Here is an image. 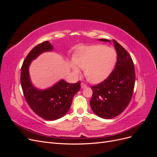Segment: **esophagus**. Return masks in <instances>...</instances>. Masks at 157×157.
<instances>
[{
    "mask_svg": "<svg viewBox=\"0 0 157 157\" xmlns=\"http://www.w3.org/2000/svg\"><path fill=\"white\" fill-rule=\"evenodd\" d=\"M80 86H81V88H82V89H84V88H86L87 87L86 85L84 83H83V82H82L81 84H80Z\"/></svg>",
    "mask_w": 157,
    "mask_h": 157,
    "instance_id": "34e87169",
    "label": "esophagus"
}]
</instances>
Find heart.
<instances>
[{"mask_svg": "<svg viewBox=\"0 0 157 157\" xmlns=\"http://www.w3.org/2000/svg\"><path fill=\"white\" fill-rule=\"evenodd\" d=\"M117 62L115 50L104 45L82 46L76 52L71 68L75 74L84 69V75L90 82L100 83L113 71Z\"/></svg>", "mask_w": 157, "mask_h": 157, "instance_id": "obj_1", "label": "heart"}]
</instances>
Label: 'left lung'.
Instances as JSON below:
<instances>
[{"instance_id":"8db88e82","label":"left lung","mask_w":157,"mask_h":157,"mask_svg":"<svg viewBox=\"0 0 157 157\" xmlns=\"http://www.w3.org/2000/svg\"><path fill=\"white\" fill-rule=\"evenodd\" d=\"M99 40L111 42L107 39ZM113 42L117 55L115 67L104 81L91 86L93 94L90 101L93 112L105 119L115 117L124 111L132 99L136 80L131 56L116 40Z\"/></svg>"}]
</instances>
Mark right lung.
<instances>
[{"mask_svg": "<svg viewBox=\"0 0 157 157\" xmlns=\"http://www.w3.org/2000/svg\"><path fill=\"white\" fill-rule=\"evenodd\" d=\"M54 47L45 41L33 48L23 61L21 71V85L27 103L38 116L47 121H55L63 117L71 107L73 98L80 88V82L70 84L63 79L44 90L36 88L31 82L29 66L41 54L52 52Z\"/></svg>", "mask_w": 157, "mask_h": 157, "instance_id": "obj_1", "label": "right lung"}]
</instances>
